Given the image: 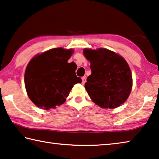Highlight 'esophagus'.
Returning <instances> with one entry per match:
<instances>
[{
  "instance_id": "34e87169",
  "label": "esophagus",
  "mask_w": 159,
  "mask_h": 159,
  "mask_svg": "<svg viewBox=\"0 0 159 159\" xmlns=\"http://www.w3.org/2000/svg\"><path fill=\"white\" fill-rule=\"evenodd\" d=\"M82 84H84L85 82H86V81H87V79H86V77H82Z\"/></svg>"
}]
</instances>
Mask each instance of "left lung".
<instances>
[{
	"instance_id": "1",
	"label": "left lung",
	"mask_w": 159,
	"mask_h": 159,
	"mask_svg": "<svg viewBox=\"0 0 159 159\" xmlns=\"http://www.w3.org/2000/svg\"><path fill=\"white\" fill-rule=\"evenodd\" d=\"M92 73L84 87L92 101L102 108L114 109L130 94L132 76L129 65L120 55L105 48L84 49Z\"/></svg>"
}]
</instances>
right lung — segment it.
<instances>
[{
    "instance_id": "add662e5",
    "label": "right lung",
    "mask_w": 159,
    "mask_h": 159,
    "mask_svg": "<svg viewBox=\"0 0 159 159\" xmlns=\"http://www.w3.org/2000/svg\"><path fill=\"white\" fill-rule=\"evenodd\" d=\"M73 50L57 48L36 55L27 66L25 85L29 98L45 109L65 102L70 90L82 80L75 74L77 65L67 61Z\"/></svg>"
}]
</instances>
